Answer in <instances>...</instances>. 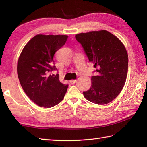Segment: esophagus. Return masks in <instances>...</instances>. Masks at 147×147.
<instances>
[{
    "label": "esophagus",
    "instance_id": "esophagus-1",
    "mask_svg": "<svg viewBox=\"0 0 147 147\" xmlns=\"http://www.w3.org/2000/svg\"><path fill=\"white\" fill-rule=\"evenodd\" d=\"M69 82L71 84H74L76 82V80H71L69 81Z\"/></svg>",
    "mask_w": 147,
    "mask_h": 147
}]
</instances>
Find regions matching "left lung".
I'll return each instance as SVG.
<instances>
[{
	"label": "left lung",
	"instance_id": "obj_1",
	"mask_svg": "<svg viewBox=\"0 0 147 147\" xmlns=\"http://www.w3.org/2000/svg\"><path fill=\"white\" fill-rule=\"evenodd\" d=\"M75 38L96 68L94 72L98 73L92 76V86L83 95L94 104H108L117 97L126 82L128 55L125 47L106 30L80 33Z\"/></svg>",
	"mask_w": 147,
	"mask_h": 147
}]
</instances>
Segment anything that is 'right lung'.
<instances>
[{"mask_svg": "<svg viewBox=\"0 0 147 147\" xmlns=\"http://www.w3.org/2000/svg\"><path fill=\"white\" fill-rule=\"evenodd\" d=\"M67 35H37L24 46L17 71L21 85L30 99L40 107L50 108L63 100L68 85L60 82L54 65L55 53L63 46Z\"/></svg>", "mask_w": 147, "mask_h": 147, "instance_id": "right-lung-1", "label": "right lung"}]
</instances>
